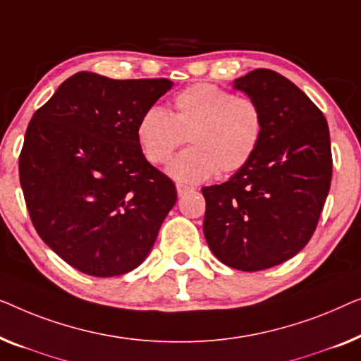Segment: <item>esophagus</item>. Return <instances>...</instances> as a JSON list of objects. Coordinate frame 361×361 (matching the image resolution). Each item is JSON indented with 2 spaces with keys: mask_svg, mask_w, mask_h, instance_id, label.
<instances>
[{
  "mask_svg": "<svg viewBox=\"0 0 361 361\" xmlns=\"http://www.w3.org/2000/svg\"><path fill=\"white\" fill-rule=\"evenodd\" d=\"M176 191H178V196H183V195H185V192L192 191V188L191 186H186V185H181V183H178V185H176Z\"/></svg>",
  "mask_w": 361,
  "mask_h": 361,
  "instance_id": "1",
  "label": "esophagus"
}]
</instances>
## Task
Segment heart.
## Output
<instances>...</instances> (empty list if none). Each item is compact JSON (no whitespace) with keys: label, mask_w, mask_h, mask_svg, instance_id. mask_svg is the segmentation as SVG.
Here are the masks:
<instances>
[{"label":"heart","mask_w":361,"mask_h":361,"mask_svg":"<svg viewBox=\"0 0 361 361\" xmlns=\"http://www.w3.org/2000/svg\"><path fill=\"white\" fill-rule=\"evenodd\" d=\"M173 111L150 106L135 126L137 144L150 164L160 165L186 140L190 149L166 166L183 183H200L212 175H231L257 154L265 119L257 101L235 96L212 83H196L171 101Z\"/></svg>","instance_id":"1"}]
</instances>
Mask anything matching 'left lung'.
I'll return each mask as SVG.
<instances>
[{
    "label": "left lung",
    "mask_w": 361,
    "mask_h": 361,
    "mask_svg": "<svg viewBox=\"0 0 361 361\" xmlns=\"http://www.w3.org/2000/svg\"><path fill=\"white\" fill-rule=\"evenodd\" d=\"M233 88L257 101L265 132L257 154L229 181L202 188V229L224 265L260 271L311 240L331 190V135L322 111L273 70H253Z\"/></svg>",
    "instance_id": "8db88e82"
}]
</instances>
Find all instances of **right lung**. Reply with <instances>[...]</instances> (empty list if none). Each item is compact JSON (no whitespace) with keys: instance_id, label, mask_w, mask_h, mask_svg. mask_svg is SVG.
Returning a JSON list of instances; mask_svg holds the SVG:
<instances>
[{"instance_id":"right-lung-1","label":"right lung","mask_w":361,"mask_h":361,"mask_svg":"<svg viewBox=\"0 0 361 361\" xmlns=\"http://www.w3.org/2000/svg\"><path fill=\"white\" fill-rule=\"evenodd\" d=\"M173 83L78 72L35 111L19 181L40 238L91 276L140 265L176 202L175 183L137 144L140 114Z\"/></svg>"}]
</instances>
